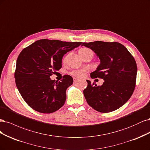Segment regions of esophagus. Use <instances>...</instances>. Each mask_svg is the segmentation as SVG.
Wrapping results in <instances>:
<instances>
[{
  "label": "esophagus",
  "instance_id": "obj_1",
  "mask_svg": "<svg viewBox=\"0 0 150 150\" xmlns=\"http://www.w3.org/2000/svg\"><path fill=\"white\" fill-rule=\"evenodd\" d=\"M79 80V79H76V78H74V82H77Z\"/></svg>",
  "mask_w": 150,
  "mask_h": 150
}]
</instances>
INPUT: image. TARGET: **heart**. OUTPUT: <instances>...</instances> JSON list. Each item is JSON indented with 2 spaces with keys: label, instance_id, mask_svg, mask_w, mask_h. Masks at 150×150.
Returning <instances> with one entry per match:
<instances>
[{
  "label": "heart",
  "instance_id": "1",
  "mask_svg": "<svg viewBox=\"0 0 150 150\" xmlns=\"http://www.w3.org/2000/svg\"><path fill=\"white\" fill-rule=\"evenodd\" d=\"M80 50H83V51H89L90 50V49H87V48H83V49H80ZM71 74L77 76V77H82L85 74V71L83 70H74L71 72Z\"/></svg>",
  "mask_w": 150,
  "mask_h": 150
}]
</instances>
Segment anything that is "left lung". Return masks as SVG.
<instances>
[{"label": "left lung", "mask_w": 150, "mask_h": 150, "mask_svg": "<svg viewBox=\"0 0 150 150\" xmlns=\"http://www.w3.org/2000/svg\"><path fill=\"white\" fill-rule=\"evenodd\" d=\"M81 46L92 50L100 60L91 77L104 80L101 86L86 80L88 86L83 94L88 104L102 113L117 110L129 99L134 90L137 74L134 59L118 42H83Z\"/></svg>", "instance_id": "1"}]
</instances>
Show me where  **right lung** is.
Listing matches in <instances>:
<instances>
[{
    "label": "right lung",
    "mask_w": 150,
    "mask_h": 150,
    "mask_svg": "<svg viewBox=\"0 0 150 150\" xmlns=\"http://www.w3.org/2000/svg\"><path fill=\"white\" fill-rule=\"evenodd\" d=\"M81 42L42 39L23 49L19 54L15 72L17 89L25 102L37 112L51 113L64 105L66 90L73 79L66 75L61 81L50 76L62 68V58Z\"/></svg>",
    "instance_id": "add662e5"
}]
</instances>
